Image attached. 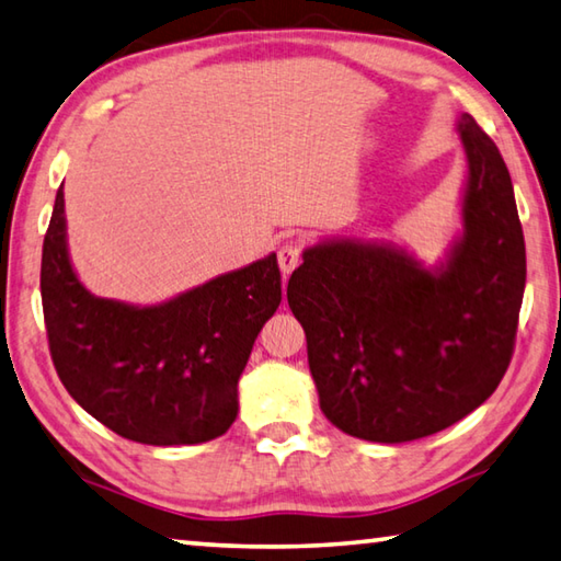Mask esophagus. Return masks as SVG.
Instances as JSON below:
<instances>
[{"instance_id":"34e87169","label":"esophagus","mask_w":561,"mask_h":561,"mask_svg":"<svg viewBox=\"0 0 561 561\" xmlns=\"http://www.w3.org/2000/svg\"><path fill=\"white\" fill-rule=\"evenodd\" d=\"M300 253H302V247L298 239L285 241V244L278 249V266H280V273L285 278H288L290 273L300 266Z\"/></svg>"}]
</instances>
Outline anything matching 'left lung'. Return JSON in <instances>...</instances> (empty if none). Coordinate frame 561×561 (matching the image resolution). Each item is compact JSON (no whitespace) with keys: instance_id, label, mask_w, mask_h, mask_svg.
<instances>
[{"instance_id":"8db88e82","label":"left lung","mask_w":561,"mask_h":561,"mask_svg":"<svg viewBox=\"0 0 561 561\" xmlns=\"http://www.w3.org/2000/svg\"><path fill=\"white\" fill-rule=\"evenodd\" d=\"M461 231L435 266L398 241L320 239L302 251L288 305L308 340L324 417L358 439L400 445L467 417L511 364L525 293V239L511 173L473 116Z\"/></svg>"}]
</instances>
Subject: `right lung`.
I'll use <instances>...</instances> for the list:
<instances>
[{
	"label": "right lung",
	"mask_w": 561,
	"mask_h": 561,
	"mask_svg": "<svg viewBox=\"0 0 561 561\" xmlns=\"http://www.w3.org/2000/svg\"><path fill=\"white\" fill-rule=\"evenodd\" d=\"M56 371L94 420L153 447L203 445L231 427L253 342L278 310L276 253L156 305L98 298L68 251L62 185L41 259Z\"/></svg>",
	"instance_id": "1"
}]
</instances>
